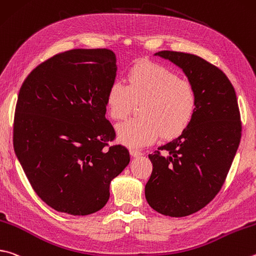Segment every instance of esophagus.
Wrapping results in <instances>:
<instances>
[{
	"instance_id": "34e87169",
	"label": "esophagus",
	"mask_w": 256,
	"mask_h": 256,
	"mask_svg": "<svg viewBox=\"0 0 256 256\" xmlns=\"http://www.w3.org/2000/svg\"><path fill=\"white\" fill-rule=\"evenodd\" d=\"M130 153H131L132 156H140L143 154L142 151L138 150V148H131V150H130Z\"/></svg>"
}]
</instances>
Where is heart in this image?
<instances>
[{"mask_svg":"<svg viewBox=\"0 0 256 256\" xmlns=\"http://www.w3.org/2000/svg\"><path fill=\"white\" fill-rule=\"evenodd\" d=\"M128 85L110 84L105 96L110 118L123 120L136 103L142 116L118 126L120 141L131 146H148L161 136L172 138L184 132L197 108V96L192 84L162 64L141 62L128 69Z\"/></svg>","mask_w":256,"mask_h":256,"instance_id":"1","label":"heart"}]
</instances>
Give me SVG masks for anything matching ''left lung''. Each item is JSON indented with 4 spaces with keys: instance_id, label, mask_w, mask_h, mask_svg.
Returning <instances> with one entry per match:
<instances>
[{
    "instance_id": "obj_1",
    "label": "left lung",
    "mask_w": 256,
    "mask_h": 256,
    "mask_svg": "<svg viewBox=\"0 0 256 256\" xmlns=\"http://www.w3.org/2000/svg\"><path fill=\"white\" fill-rule=\"evenodd\" d=\"M156 56L182 69L197 96L184 132L148 158L146 198L156 212L184 217L210 202L224 184L242 136L236 92L220 68L196 54L164 50Z\"/></svg>"
}]
</instances>
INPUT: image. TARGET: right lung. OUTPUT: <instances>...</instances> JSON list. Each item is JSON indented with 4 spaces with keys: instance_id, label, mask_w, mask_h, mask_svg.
<instances>
[{
    "instance_id": "right-lung-1",
    "label": "right lung",
    "mask_w": 256,
    "mask_h": 256,
    "mask_svg": "<svg viewBox=\"0 0 256 256\" xmlns=\"http://www.w3.org/2000/svg\"><path fill=\"white\" fill-rule=\"evenodd\" d=\"M110 49H72L41 62L18 96L13 146L36 194L74 216L98 212L110 184L130 162L106 120L105 96L115 80Z\"/></svg>"
}]
</instances>
